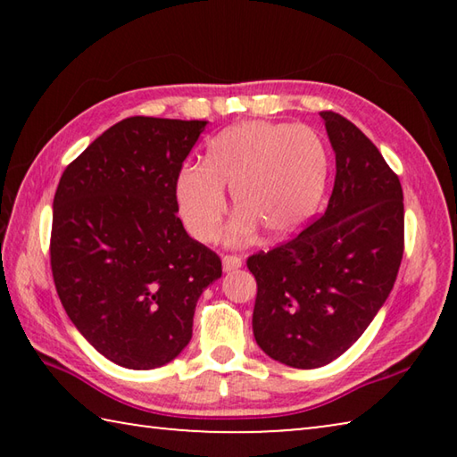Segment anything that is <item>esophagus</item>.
<instances>
[{
	"label": "esophagus",
	"mask_w": 457,
	"mask_h": 457,
	"mask_svg": "<svg viewBox=\"0 0 457 457\" xmlns=\"http://www.w3.org/2000/svg\"><path fill=\"white\" fill-rule=\"evenodd\" d=\"M221 262H223V270H226V272H231V270L242 268V258L234 256V253H226V256L221 258Z\"/></svg>",
	"instance_id": "34e87169"
}]
</instances>
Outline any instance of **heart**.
Instances as JSON below:
<instances>
[{
  "mask_svg": "<svg viewBox=\"0 0 457 457\" xmlns=\"http://www.w3.org/2000/svg\"><path fill=\"white\" fill-rule=\"evenodd\" d=\"M328 153L311 127L247 120L223 130L204 154L175 177L179 215L197 242H213L228 212L237 210L229 242H247L258 228L272 239L300 229L319 210L327 187Z\"/></svg>",
  "mask_w": 457,
  "mask_h": 457,
  "instance_id": "heart-1",
  "label": "heart"
}]
</instances>
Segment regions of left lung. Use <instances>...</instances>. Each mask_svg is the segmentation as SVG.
<instances>
[{
    "label": "left lung",
    "mask_w": 457,
    "mask_h": 457,
    "mask_svg": "<svg viewBox=\"0 0 457 457\" xmlns=\"http://www.w3.org/2000/svg\"><path fill=\"white\" fill-rule=\"evenodd\" d=\"M320 117L337 159L327 212L247 258L258 284L253 337L294 369L328 365L357 343L393 290L405 242L399 177L351 120Z\"/></svg>",
    "instance_id": "8db88e82"
}]
</instances>
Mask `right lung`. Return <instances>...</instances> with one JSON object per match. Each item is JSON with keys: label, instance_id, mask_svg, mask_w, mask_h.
Returning a JSON list of instances; mask_svg holds the SVG:
<instances>
[{"label": "right lung", "instance_id": "right-lung-1", "mask_svg": "<svg viewBox=\"0 0 457 457\" xmlns=\"http://www.w3.org/2000/svg\"><path fill=\"white\" fill-rule=\"evenodd\" d=\"M207 120L130 117L62 173L50 266L74 327L127 369L173 361L221 260L177 218L175 177Z\"/></svg>", "mask_w": 457, "mask_h": 457}]
</instances>
